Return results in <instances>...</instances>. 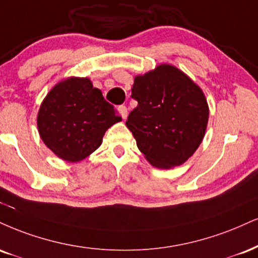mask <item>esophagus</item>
<instances>
[{"label": "esophagus", "mask_w": 258, "mask_h": 258, "mask_svg": "<svg viewBox=\"0 0 258 258\" xmlns=\"http://www.w3.org/2000/svg\"><path fill=\"white\" fill-rule=\"evenodd\" d=\"M119 113H120V115L122 116V119H126L127 115H128V111H127L126 105H120V107H119Z\"/></svg>", "instance_id": "1"}]
</instances>
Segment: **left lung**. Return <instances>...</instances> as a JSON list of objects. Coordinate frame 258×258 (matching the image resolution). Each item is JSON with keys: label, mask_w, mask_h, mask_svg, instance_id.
Wrapping results in <instances>:
<instances>
[{"label": "left lung", "mask_w": 258, "mask_h": 258, "mask_svg": "<svg viewBox=\"0 0 258 258\" xmlns=\"http://www.w3.org/2000/svg\"><path fill=\"white\" fill-rule=\"evenodd\" d=\"M132 97L138 105L126 126L151 166L169 169L185 163L203 141L209 107L190 77L168 63L137 76Z\"/></svg>", "instance_id": "obj_1"}]
</instances>
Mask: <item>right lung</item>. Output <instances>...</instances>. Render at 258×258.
I'll list each match as a JSON object with an SVG mask.
<instances>
[{
    "mask_svg": "<svg viewBox=\"0 0 258 258\" xmlns=\"http://www.w3.org/2000/svg\"><path fill=\"white\" fill-rule=\"evenodd\" d=\"M121 120L91 80L70 77L43 99L37 126L42 141L58 159L79 162L99 148L105 131Z\"/></svg>",
    "mask_w": 258,
    "mask_h": 258,
    "instance_id": "obj_1",
    "label": "right lung"
}]
</instances>
